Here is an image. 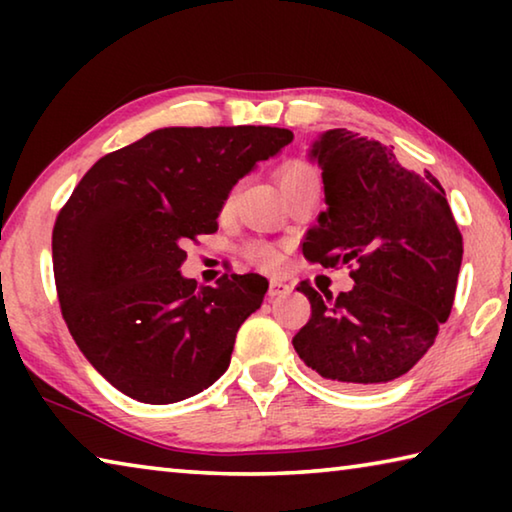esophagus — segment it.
Listing matches in <instances>:
<instances>
[{"label": "esophagus", "instance_id": "1", "mask_svg": "<svg viewBox=\"0 0 512 512\" xmlns=\"http://www.w3.org/2000/svg\"><path fill=\"white\" fill-rule=\"evenodd\" d=\"M291 293V287L287 282L277 280V277H273L271 284H268V298H280V296H289Z\"/></svg>", "mask_w": 512, "mask_h": 512}]
</instances>
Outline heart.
Returning a JSON list of instances; mask_svg holds the SVG:
<instances>
[{
  "label": "heart",
  "mask_w": 512,
  "mask_h": 512,
  "mask_svg": "<svg viewBox=\"0 0 512 512\" xmlns=\"http://www.w3.org/2000/svg\"><path fill=\"white\" fill-rule=\"evenodd\" d=\"M277 183H280L282 192L289 196L293 192H298L300 187L311 185V183H320V176L309 162L291 160V162H284L282 167L277 169ZM235 196H237V192H230V196L225 198L223 212L232 210V205H235ZM246 257L250 259V262H255L259 266L273 268L280 264L282 253H280V248L268 244V241H250V244L246 246Z\"/></svg>",
  "instance_id": "heart-1"
}]
</instances>
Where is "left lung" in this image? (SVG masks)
<instances>
[{
  "label": "left lung",
  "instance_id": "obj_1",
  "mask_svg": "<svg viewBox=\"0 0 512 512\" xmlns=\"http://www.w3.org/2000/svg\"><path fill=\"white\" fill-rule=\"evenodd\" d=\"M311 155L323 169L327 210L302 255L325 268L348 264L354 287L323 298L302 280L311 316L293 348L320 377L381 386L409 372L449 318L461 230L438 180L404 169L381 142L334 128Z\"/></svg>",
  "mask_w": 512,
  "mask_h": 512
}]
</instances>
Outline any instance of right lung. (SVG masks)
<instances>
[{"label":"right lung","instance_id":"obj_1","mask_svg":"<svg viewBox=\"0 0 512 512\" xmlns=\"http://www.w3.org/2000/svg\"><path fill=\"white\" fill-rule=\"evenodd\" d=\"M291 140L271 126L160 128L103 155L60 207L51 235L60 311L117 391L173 404L228 370L268 282L225 273L196 287L180 275L183 248L219 230L237 180Z\"/></svg>","mask_w":512,"mask_h":512}]
</instances>
